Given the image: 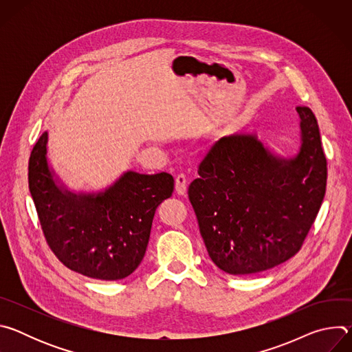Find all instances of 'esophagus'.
Masks as SVG:
<instances>
[{"label": "esophagus", "instance_id": "1", "mask_svg": "<svg viewBox=\"0 0 352 352\" xmlns=\"http://www.w3.org/2000/svg\"><path fill=\"white\" fill-rule=\"evenodd\" d=\"M186 184H188V179L184 174H178L175 177V192L178 195H185L186 193Z\"/></svg>", "mask_w": 352, "mask_h": 352}]
</instances>
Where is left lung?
<instances>
[{
  "mask_svg": "<svg viewBox=\"0 0 352 352\" xmlns=\"http://www.w3.org/2000/svg\"><path fill=\"white\" fill-rule=\"evenodd\" d=\"M299 152L280 157L254 133L219 139L188 196L213 263L242 276L265 272L302 246L326 193L327 163L312 110L296 107Z\"/></svg>",
  "mask_w": 352,
  "mask_h": 352,
  "instance_id": "left-lung-1",
  "label": "left lung"
}]
</instances>
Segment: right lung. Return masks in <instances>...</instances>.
<instances>
[{
  "instance_id": "obj_1",
  "label": "right lung",
  "mask_w": 352,
  "mask_h": 352,
  "mask_svg": "<svg viewBox=\"0 0 352 352\" xmlns=\"http://www.w3.org/2000/svg\"><path fill=\"white\" fill-rule=\"evenodd\" d=\"M47 140L44 132L30 153L29 190L48 246L90 278L128 277L144 256L157 206L173 195V175L126 171L106 190L75 193L50 168Z\"/></svg>"
}]
</instances>
